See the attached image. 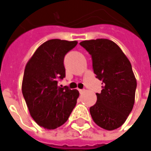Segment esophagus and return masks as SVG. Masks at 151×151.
<instances>
[{
    "label": "esophagus",
    "instance_id": "esophagus-1",
    "mask_svg": "<svg viewBox=\"0 0 151 151\" xmlns=\"http://www.w3.org/2000/svg\"><path fill=\"white\" fill-rule=\"evenodd\" d=\"M79 91V93L80 94H83L84 92H85V90H82V89H78Z\"/></svg>",
    "mask_w": 151,
    "mask_h": 151
}]
</instances>
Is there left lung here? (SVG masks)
Here are the masks:
<instances>
[{"label": "left lung", "instance_id": "8db88e82", "mask_svg": "<svg viewBox=\"0 0 151 151\" xmlns=\"http://www.w3.org/2000/svg\"><path fill=\"white\" fill-rule=\"evenodd\" d=\"M80 45L92 59L96 78L102 90L96 103L90 108L95 123L105 130L121 127L133 108L137 80L130 61L116 43L108 39L83 41Z\"/></svg>", "mask_w": 151, "mask_h": 151}]
</instances>
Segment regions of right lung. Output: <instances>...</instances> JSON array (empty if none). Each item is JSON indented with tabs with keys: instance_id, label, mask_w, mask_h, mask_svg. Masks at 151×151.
<instances>
[{
	"instance_id": "add662e5",
	"label": "right lung",
	"mask_w": 151,
	"mask_h": 151,
	"mask_svg": "<svg viewBox=\"0 0 151 151\" xmlns=\"http://www.w3.org/2000/svg\"><path fill=\"white\" fill-rule=\"evenodd\" d=\"M77 44V41L49 40L36 50L25 66L23 96L32 118L45 129L63 125L77 104L78 91L58 86V79L65 77V55Z\"/></svg>"
}]
</instances>
